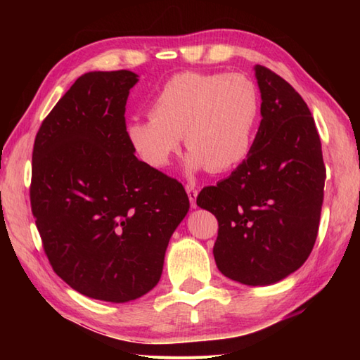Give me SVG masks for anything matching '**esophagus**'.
<instances>
[{"instance_id": "esophagus-1", "label": "esophagus", "mask_w": 360, "mask_h": 360, "mask_svg": "<svg viewBox=\"0 0 360 360\" xmlns=\"http://www.w3.org/2000/svg\"><path fill=\"white\" fill-rule=\"evenodd\" d=\"M187 190V195H188V200L190 204H192V207H196V196H198V188L193 184H187L186 186Z\"/></svg>"}]
</instances>
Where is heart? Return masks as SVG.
<instances>
[{"mask_svg": "<svg viewBox=\"0 0 360 360\" xmlns=\"http://www.w3.org/2000/svg\"><path fill=\"white\" fill-rule=\"evenodd\" d=\"M262 117L257 85L243 74L186 71L168 79L150 103V117L128 125V139L145 164L165 168L182 133L193 170L226 172L248 159Z\"/></svg>", "mask_w": 360, "mask_h": 360, "instance_id": "b5f03b06", "label": "heart"}]
</instances>
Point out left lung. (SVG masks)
<instances>
[{
    "mask_svg": "<svg viewBox=\"0 0 360 360\" xmlns=\"http://www.w3.org/2000/svg\"><path fill=\"white\" fill-rule=\"evenodd\" d=\"M262 122L248 159L196 198L218 219L213 257L221 274L249 286L295 272L317 238L323 202L322 143L302 96L255 66Z\"/></svg>",
    "mask_w": 360,
    "mask_h": 360,
    "instance_id": "left-lung-1",
    "label": "left lung"
}]
</instances>
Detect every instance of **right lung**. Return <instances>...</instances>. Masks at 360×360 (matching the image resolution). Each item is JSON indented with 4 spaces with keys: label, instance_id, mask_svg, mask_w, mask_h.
<instances>
[{
    "label": "right lung",
    "instance_id": "add662e5",
    "mask_svg": "<svg viewBox=\"0 0 360 360\" xmlns=\"http://www.w3.org/2000/svg\"><path fill=\"white\" fill-rule=\"evenodd\" d=\"M131 71L83 74L38 129L30 207L60 278L96 300L147 294L190 202L179 181L134 156L125 124Z\"/></svg>",
    "mask_w": 360,
    "mask_h": 360
}]
</instances>
